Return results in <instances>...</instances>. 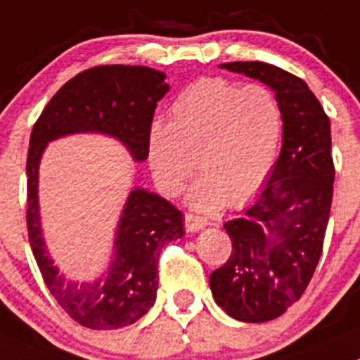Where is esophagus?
Listing matches in <instances>:
<instances>
[{
    "mask_svg": "<svg viewBox=\"0 0 360 360\" xmlns=\"http://www.w3.org/2000/svg\"><path fill=\"white\" fill-rule=\"evenodd\" d=\"M207 224H208V221L205 217H201V215L191 214V212H187L186 214V229L187 231H198V229L205 228Z\"/></svg>",
    "mask_w": 360,
    "mask_h": 360,
    "instance_id": "34e87169",
    "label": "esophagus"
}]
</instances>
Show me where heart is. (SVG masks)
Wrapping results in <instances>:
<instances>
[{
    "instance_id": "obj_1",
    "label": "heart",
    "mask_w": 360,
    "mask_h": 360,
    "mask_svg": "<svg viewBox=\"0 0 360 360\" xmlns=\"http://www.w3.org/2000/svg\"><path fill=\"white\" fill-rule=\"evenodd\" d=\"M281 138L283 112L270 88L207 77L174 98L169 123L150 127L148 162L159 189L176 196L196 160L201 176L189 193L191 205L238 207L265 184Z\"/></svg>"
}]
</instances>
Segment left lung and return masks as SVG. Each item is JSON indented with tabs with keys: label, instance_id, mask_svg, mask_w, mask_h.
<instances>
[{
	"label": "left lung",
	"instance_id": "8db88e82",
	"mask_svg": "<svg viewBox=\"0 0 360 360\" xmlns=\"http://www.w3.org/2000/svg\"><path fill=\"white\" fill-rule=\"evenodd\" d=\"M222 68L270 86L283 112V150L251 208L224 222L231 255L210 274L217 306L262 323L302 297L320 262L334 191L330 120L300 77L262 61Z\"/></svg>",
	"mask_w": 360,
	"mask_h": 360
}]
</instances>
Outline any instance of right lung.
<instances>
[{
	"label": "right lung",
	"mask_w": 360,
	"mask_h": 360,
	"mask_svg": "<svg viewBox=\"0 0 360 360\" xmlns=\"http://www.w3.org/2000/svg\"><path fill=\"white\" fill-rule=\"evenodd\" d=\"M166 75L148 67L101 65L63 84L40 112L30 138L26 224L44 283L61 309L83 327L112 330L138 321L155 302L159 256L182 238V212L157 194L134 189L120 219L111 269L95 283L65 279L46 251L39 215V162L53 139L74 132H102L120 139L136 160L148 157V132L157 102L169 90Z\"/></svg>",
	"instance_id": "1"
}]
</instances>
